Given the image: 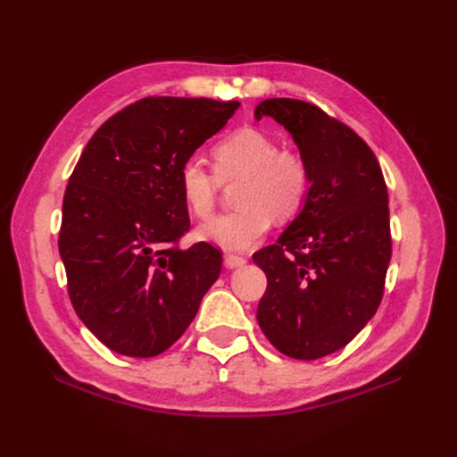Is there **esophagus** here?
Here are the masks:
<instances>
[{"instance_id":"obj_1","label":"esophagus","mask_w":457,"mask_h":457,"mask_svg":"<svg viewBox=\"0 0 457 457\" xmlns=\"http://www.w3.org/2000/svg\"><path fill=\"white\" fill-rule=\"evenodd\" d=\"M247 263L245 257H239V255H226L223 257V265L226 269H237V267H244Z\"/></svg>"}]
</instances>
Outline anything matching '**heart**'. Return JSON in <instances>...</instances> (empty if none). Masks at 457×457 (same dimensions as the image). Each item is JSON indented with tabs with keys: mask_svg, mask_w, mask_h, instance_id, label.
<instances>
[{
	"mask_svg": "<svg viewBox=\"0 0 457 457\" xmlns=\"http://www.w3.org/2000/svg\"><path fill=\"white\" fill-rule=\"evenodd\" d=\"M213 169L220 180L241 177L236 192L239 208L202 223L196 236L228 251H245L263 237L273 216L290 220L303 210L310 174L306 162L293 151H278L269 133L241 128L213 147ZM196 157L180 164L179 188L196 218H208L216 204L218 180Z\"/></svg>",
	"mask_w": 457,
	"mask_h": 457,
	"instance_id": "heart-1",
	"label": "heart"
}]
</instances>
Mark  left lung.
<instances>
[{
	"instance_id": "8db88e82",
	"label": "left lung",
	"mask_w": 457,
	"mask_h": 457,
	"mask_svg": "<svg viewBox=\"0 0 457 457\" xmlns=\"http://www.w3.org/2000/svg\"><path fill=\"white\" fill-rule=\"evenodd\" d=\"M253 115L283 125L310 174L303 210L253 255L267 275L257 322L280 353L310 361L352 342L377 312L391 261L389 196L367 143L316 105L273 98Z\"/></svg>"
}]
</instances>
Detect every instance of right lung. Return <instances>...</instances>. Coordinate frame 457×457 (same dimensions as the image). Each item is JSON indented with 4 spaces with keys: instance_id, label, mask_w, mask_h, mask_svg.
Listing matches in <instances>:
<instances>
[{
    "instance_id": "add662e5",
    "label": "right lung",
    "mask_w": 457,
    "mask_h": 457,
    "mask_svg": "<svg viewBox=\"0 0 457 457\" xmlns=\"http://www.w3.org/2000/svg\"><path fill=\"white\" fill-rule=\"evenodd\" d=\"M237 108L236 100L145 98L105 121L80 154L58 251L76 314L112 352L162 353L220 277L216 247H174L190 226L179 170Z\"/></svg>"
}]
</instances>
